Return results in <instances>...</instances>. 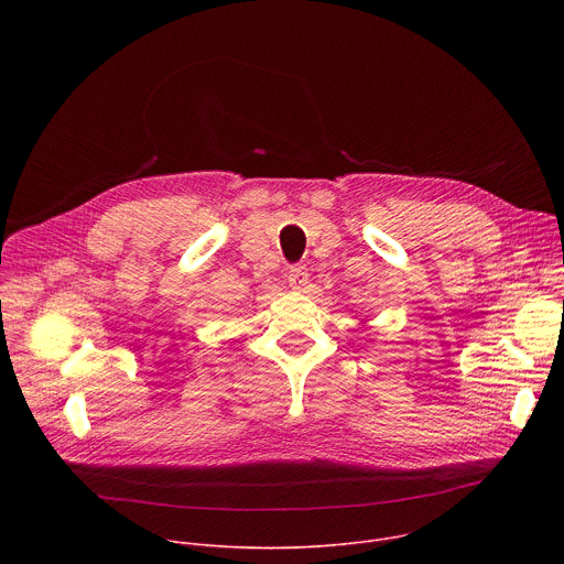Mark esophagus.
<instances>
[{
  "instance_id": "1",
  "label": "esophagus",
  "mask_w": 564,
  "mask_h": 564,
  "mask_svg": "<svg viewBox=\"0 0 564 564\" xmlns=\"http://www.w3.org/2000/svg\"><path fill=\"white\" fill-rule=\"evenodd\" d=\"M307 279H310V274H307V270L303 265H294L288 272V283H290L292 290H303L307 285Z\"/></svg>"
}]
</instances>
